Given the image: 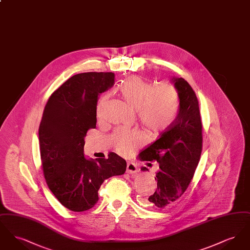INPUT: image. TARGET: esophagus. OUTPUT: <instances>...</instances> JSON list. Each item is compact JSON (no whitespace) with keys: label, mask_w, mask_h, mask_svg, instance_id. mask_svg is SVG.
Returning <instances> with one entry per match:
<instances>
[{"label":"esophagus","mask_w":250,"mask_h":250,"mask_svg":"<svg viewBox=\"0 0 250 250\" xmlns=\"http://www.w3.org/2000/svg\"><path fill=\"white\" fill-rule=\"evenodd\" d=\"M138 171V167L136 164L132 163V162H128L126 165V172L130 173V174H134Z\"/></svg>","instance_id":"esophagus-1"}]
</instances>
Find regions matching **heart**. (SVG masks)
Returning <instances> with one entry per match:
<instances>
[{
	"mask_svg": "<svg viewBox=\"0 0 250 250\" xmlns=\"http://www.w3.org/2000/svg\"><path fill=\"white\" fill-rule=\"evenodd\" d=\"M118 94L123 101L137 111L143 126L150 132L157 133L169 127L174 122L179 99L175 88L169 84L155 85L138 76H131L118 87ZM107 96L100 98L96 112L99 118L105 113ZM116 149L121 154L128 155L142 143V137L135 132L118 130L113 135Z\"/></svg>",
	"mask_w": 250,
	"mask_h": 250,
	"instance_id": "heart-1",
	"label": "heart"
}]
</instances>
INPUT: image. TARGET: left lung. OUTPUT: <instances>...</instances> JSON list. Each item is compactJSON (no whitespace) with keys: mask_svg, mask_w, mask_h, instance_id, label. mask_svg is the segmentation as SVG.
I'll use <instances>...</instances> for the list:
<instances>
[{"mask_svg":"<svg viewBox=\"0 0 250 250\" xmlns=\"http://www.w3.org/2000/svg\"><path fill=\"white\" fill-rule=\"evenodd\" d=\"M170 82L178 94L176 119L139 155L140 160L156 161L159 165L155 178L157 188L145 200L156 210L171 206L187 190L202 154V125L196 94L183 78L172 77ZM141 170L148 168L142 167Z\"/></svg>","mask_w":250,"mask_h":250,"instance_id":"obj_1","label":"left lung"}]
</instances>
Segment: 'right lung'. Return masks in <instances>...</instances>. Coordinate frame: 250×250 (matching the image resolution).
<instances>
[{"instance_id": "add662e5", "label": "right lung", "mask_w": 250, "mask_h": 250, "mask_svg": "<svg viewBox=\"0 0 250 250\" xmlns=\"http://www.w3.org/2000/svg\"><path fill=\"white\" fill-rule=\"evenodd\" d=\"M112 72L81 73L50 95L39 125V147L48 188L74 212L91 209L106 179L122 175L126 162L114 153L105 158L84 156V138L96 125L98 95L114 85Z\"/></svg>"}]
</instances>
